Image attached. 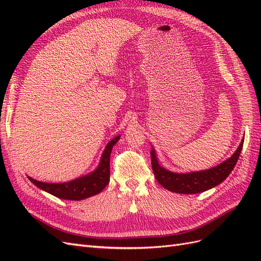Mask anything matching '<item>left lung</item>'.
<instances>
[{"label":"left lung","instance_id":"left-lung-1","mask_svg":"<svg viewBox=\"0 0 261 261\" xmlns=\"http://www.w3.org/2000/svg\"><path fill=\"white\" fill-rule=\"evenodd\" d=\"M244 140L241 141L239 148L236 149V151L231 158H228L227 160L220 163L217 167L206 171L191 173H174L165 170L158 162L155 151L154 149H152L150 154H151V165L154 176L158 183L170 192L178 194H198L206 192L208 189L222 183L230 175L239 160Z\"/></svg>","mask_w":261,"mask_h":261}]
</instances>
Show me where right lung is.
<instances>
[{
  "instance_id": "add662e5",
  "label": "right lung",
  "mask_w": 261,
  "mask_h": 261,
  "mask_svg": "<svg viewBox=\"0 0 261 261\" xmlns=\"http://www.w3.org/2000/svg\"><path fill=\"white\" fill-rule=\"evenodd\" d=\"M121 136L114 137L107 145L103 153H102L101 161L98 168L88 175L76 178L74 180L66 181V183L53 184V183H44L29 177L31 183L35 184L37 187L43 189L44 192L49 193L58 198L66 199V200H82L88 197L94 196L103 191L106 186L109 184L110 180V155L113 146L117 143Z\"/></svg>"
}]
</instances>
